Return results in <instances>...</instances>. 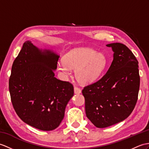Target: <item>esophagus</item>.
Here are the masks:
<instances>
[{
  "label": "esophagus",
  "mask_w": 149,
  "mask_h": 149,
  "mask_svg": "<svg viewBox=\"0 0 149 149\" xmlns=\"http://www.w3.org/2000/svg\"><path fill=\"white\" fill-rule=\"evenodd\" d=\"M74 93L75 94H80L81 93V89L79 88L77 86H75L74 87Z\"/></svg>",
  "instance_id": "esophagus-1"
}]
</instances>
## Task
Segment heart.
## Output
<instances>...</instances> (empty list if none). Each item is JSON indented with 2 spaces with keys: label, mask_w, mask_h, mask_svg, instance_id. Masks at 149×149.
<instances>
[{
  "label": "heart",
  "mask_w": 149,
  "mask_h": 149,
  "mask_svg": "<svg viewBox=\"0 0 149 149\" xmlns=\"http://www.w3.org/2000/svg\"><path fill=\"white\" fill-rule=\"evenodd\" d=\"M106 64V58L103 54L91 48L81 47L70 51L63 60H58L57 68L64 78L71 75L72 69H75L77 81L82 84H89L101 75Z\"/></svg>",
  "instance_id": "1"
}]
</instances>
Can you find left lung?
<instances>
[{"label":"left lung","mask_w":149,"mask_h":149,"mask_svg":"<svg viewBox=\"0 0 149 149\" xmlns=\"http://www.w3.org/2000/svg\"><path fill=\"white\" fill-rule=\"evenodd\" d=\"M106 46L113 52L111 65L102 79L82 91L86 116L99 128L126 119L135 107L140 88L138 62L132 52L121 43Z\"/></svg>","instance_id":"left-lung-1"}]
</instances>
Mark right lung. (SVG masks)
I'll use <instances>...</instances> for the list:
<instances>
[{"label": "right lung", "instance_id": "add662e5", "mask_svg": "<svg viewBox=\"0 0 149 149\" xmlns=\"http://www.w3.org/2000/svg\"><path fill=\"white\" fill-rule=\"evenodd\" d=\"M59 57L27 40L12 66L9 89L13 106L24 123L40 130L59 126L74 96L72 84L54 77Z\"/></svg>", "mask_w": 149, "mask_h": 149}]
</instances>
